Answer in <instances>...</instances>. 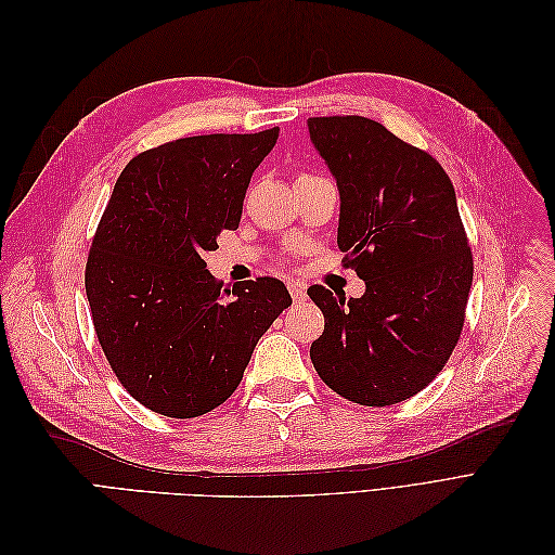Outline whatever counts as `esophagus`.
<instances>
[{"label": "esophagus", "instance_id": "34e87169", "mask_svg": "<svg viewBox=\"0 0 555 555\" xmlns=\"http://www.w3.org/2000/svg\"><path fill=\"white\" fill-rule=\"evenodd\" d=\"M287 287H289V294H292V298L294 300H306V287L300 282H287Z\"/></svg>", "mask_w": 555, "mask_h": 555}]
</instances>
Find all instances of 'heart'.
<instances>
[{"mask_svg":"<svg viewBox=\"0 0 555 555\" xmlns=\"http://www.w3.org/2000/svg\"><path fill=\"white\" fill-rule=\"evenodd\" d=\"M298 178H310V176H308V173H304V176H298Z\"/></svg>","mask_w":555,"mask_h":555,"instance_id":"obj_1","label":"heart"}]
</instances>
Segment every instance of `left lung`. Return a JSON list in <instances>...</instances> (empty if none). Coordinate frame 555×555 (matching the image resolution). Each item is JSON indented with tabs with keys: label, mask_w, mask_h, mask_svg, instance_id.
<instances>
[{
	"label": "left lung",
	"mask_w": 555,
	"mask_h": 555,
	"mask_svg": "<svg viewBox=\"0 0 555 555\" xmlns=\"http://www.w3.org/2000/svg\"><path fill=\"white\" fill-rule=\"evenodd\" d=\"M308 129L338 182V247L365 282L349 300L308 289L324 312L310 359L343 398L396 405L426 389L461 338L473 255L456 192L428 153L367 117H310Z\"/></svg>",
	"instance_id": "1"
}]
</instances>
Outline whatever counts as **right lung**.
Segmentation results:
<instances>
[{
    "label": "right lung",
    "mask_w": 555,
    "mask_h": 555,
    "mask_svg": "<svg viewBox=\"0 0 555 555\" xmlns=\"http://www.w3.org/2000/svg\"><path fill=\"white\" fill-rule=\"evenodd\" d=\"M280 129L208 133L133 157L117 178L86 268L99 345L125 389L164 416H201L236 391L284 282H217L204 251L236 231L247 184Z\"/></svg>",
    "instance_id": "add662e5"
}]
</instances>
